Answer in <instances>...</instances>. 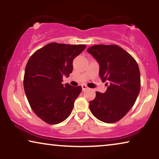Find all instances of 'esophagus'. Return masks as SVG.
<instances>
[{
    "instance_id": "esophagus-1",
    "label": "esophagus",
    "mask_w": 159,
    "mask_h": 159,
    "mask_svg": "<svg viewBox=\"0 0 159 159\" xmlns=\"http://www.w3.org/2000/svg\"><path fill=\"white\" fill-rule=\"evenodd\" d=\"M82 90H83V91L88 90V86L85 85V84H82Z\"/></svg>"
}]
</instances>
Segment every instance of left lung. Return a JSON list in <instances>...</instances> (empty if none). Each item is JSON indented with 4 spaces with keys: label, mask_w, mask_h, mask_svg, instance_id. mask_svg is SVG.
Listing matches in <instances>:
<instances>
[{
    "label": "left lung",
    "mask_w": 159,
    "mask_h": 159,
    "mask_svg": "<svg viewBox=\"0 0 159 159\" xmlns=\"http://www.w3.org/2000/svg\"><path fill=\"white\" fill-rule=\"evenodd\" d=\"M90 53L100 66L99 75L106 82L104 93L96 92L90 101L93 116L106 123L122 119L135 103L140 90V73L132 56L116 45H95L89 48Z\"/></svg>",
    "instance_id": "1"
}]
</instances>
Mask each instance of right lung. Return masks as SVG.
<instances>
[{"label":"right lung","instance_id":"obj_1","mask_svg":"<svg viewBox=\"0 0 159 159\" xmlns=\"http://www.w3.org/2000/svg\"><path fill=\"white\" fill-rule=\"evenodd\" d=\"M84 45L51 43L37 51L28 61L24 77L26 96L34 114L48 124L62 122L71 114L82 87L62 84L73 70V60Z\"/></svg>","mask_w":159,"mask_h":159}]
</instances>
